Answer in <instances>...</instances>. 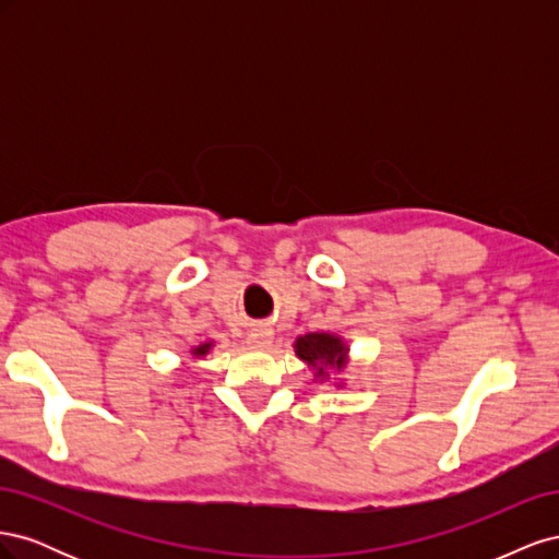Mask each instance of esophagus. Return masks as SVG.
I'll list each match as a JSON object with an SVG mask.
<instances>
[{
    "label": "esophagus",
    "instance_id": "esophagus-1",
    "mask_svg": "<svg viewBox=\"0 0 559 559\" xmlns=\"http://www.w3.org/2000/svg\"><path fill=\"white\" fill-rule=\"evenodd\" d=\"M273 337H275V333L270 329H257V331L249 333L247 343L251 347H257V349H265V347H270V343H273Z\"/></svg>",
    "mask_w": 559,
    "mask_h": 559
}]
</instances>
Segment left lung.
Wrapping results in <instances>:
<instances>
[{"label":"left lung","mask_w":559,"mask_h":559,"mask_svg":"<svg viewBox=\"0 0 559 559\" xmlns=\"http://www.w3.org/2000/svg\"><path fill=\"white\" fill-rule=\"evenodd\" d=\"M296 354L317 368V376L324 373L326 366L343 368L345 366V345L341 337L329 333H308L296 341Z\"/></svg>","instance_id":"8db88e82"}]
</instances>
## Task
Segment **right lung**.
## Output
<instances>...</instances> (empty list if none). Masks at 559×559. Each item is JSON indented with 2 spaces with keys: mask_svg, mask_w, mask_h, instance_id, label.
Returning a JSON list of instances; mask_svg holds the SVG:
<instances>
[{
  "mask_svg": "<svg viewBox=\"0 0 559 559\" xmlns=\"http://www.w3.org/2000/svg\"><path fill=\"white\" fill-rule=\"evenodd\" d=\"M207 349H210V345H200V347L193 349V354H198V357H200V354H207Z\"/></svg>",
  "mask_w": 559,
  "mask_h": 559,
  "instance_id": "add662e5",
  "label": "right lung"
}]
</instances>
